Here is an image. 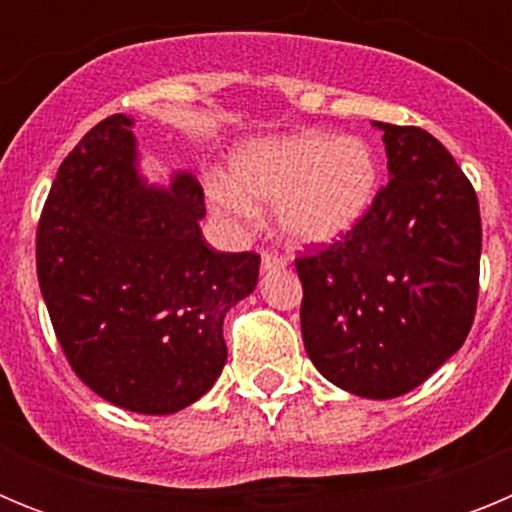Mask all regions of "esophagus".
Listing matches in <instances>:
<instances>
[{"label":"esophagus","mask_w":512,"mask_h":512,"mask_svg":"<svg viewBox=\"0 0 512 512\" xmlns=\"http://www.w3.org/2000/svg\"><path fill=\"white\" fill-rule=\"evenodd\" d=\"M287 259L279 251H261V269L264 271H277L284 269Z\"/></svg>","instance_id":"34e87169"}]
</instances>
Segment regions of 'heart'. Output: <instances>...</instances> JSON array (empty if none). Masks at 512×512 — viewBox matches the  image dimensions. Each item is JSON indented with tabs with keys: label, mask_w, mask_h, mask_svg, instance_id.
<instances>
[{
	"label": "heart",
	"mask_w": 512,
	"mask_h": 512,
	"mask_svg": "<svg viewBox=\"0 0 512 512\" xmlns=\"http://www.w3.org/2000/svg\"><path fill=\"white\" fill-rule=\"evenodd\" d=\"M377 189L372 146L323 130L251 140L230 158V179H207L217 215L246 223L253 205L277 202L279 228L297 243L341 241L372 210Z\"/></svg>",
	"instance_id": "heart-1"
}]
</instances>
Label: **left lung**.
Segmentation results:
<instances>
[{"label": "left lung", "instance_id": "left-lung-1", "mask_svg": "<svg viewBox=\"0 0 512 512\" xmlns=\"http://www.w3.org/2000/svg\"><path fill=\"white\" fill-rule=\"evenodd\" d=\"M390 182L341 241L295 259L302 341L325 379L369 400L415 390L469 336L479 295V202L446 148L387 125Z\"/></svg>", "mask_w": 512, "mask_h": 512}]
</instances>
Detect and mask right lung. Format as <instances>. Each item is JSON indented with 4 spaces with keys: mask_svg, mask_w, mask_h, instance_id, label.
Wrapping results in <instances>:
<instances>
[{
    "mask_svg": "<svg viewBox=\"0 0 512 512\" xmlns=\"http://www.w3.org/2000/svg\"><path fill=\"white\" fill-rule=\"evenodd\" d=\"M133 120L112 115L63 158L38 223V282L76 377L117 408L169 415L223 372L225 312L259 282V253L212 251L192 174H138Z\"/></svg>",
    "mask_w": 512,
    "mask_h": 512,
    "instance_id": "add662e5",
    "label": "right lung"
}]
</instances>
